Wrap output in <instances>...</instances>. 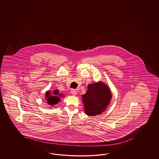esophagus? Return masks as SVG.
Masks as SVG:
<instances>
[{"mask_svg": "<svg viewBox=\"0 0 159 159\" xmlns=\"http://www.w3.org/2000/svg\"><path fill=\"white\" fill-rule=\"evenodd\" d=\"M71 93L72 95H75L77 94V91L76 90H74V89H72L71 90Z\"/></svg>", "mask_w": 159, "mask_h": 159, "instance_id": "esophagus-1", "label": "esophagus"}]
</instances>
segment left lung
<instances>
[{"instance_id":"8db88e82","label":"left lung","mask_w":159,"mask_h":159,"mask_svg":"<svg viewBox=\"0 0 159 159\" xmlns=\"http://www.w3.org/2000/svg\"><path fill=\"white\" fill-rule=\"evenodd\" d=\"M107 86L101 82L89 84L88 91L82 95L84 111L89 116H95L104 111L111 99Z\"/></svg>"}]
</instances>
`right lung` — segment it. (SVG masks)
I'll return each mask as SVG.
<instances>
[{"label":"right lung","instance_id":"right-lung-1","mask_svg":"<svg viewBox=\"0 0 159 159\" xmlns=\"http://www.w3.org/2000/svg\"><path fill=\"white\" fill-rule=\"evenodd\" d=\"M54 95H51L50 91H48L46 93L45 96H46V99H47V103L50 105H54L60 101V98L58 97V90H55L53 93Z\"/></svg>","mask_w":159,"mask_h":159}]
</instances>
